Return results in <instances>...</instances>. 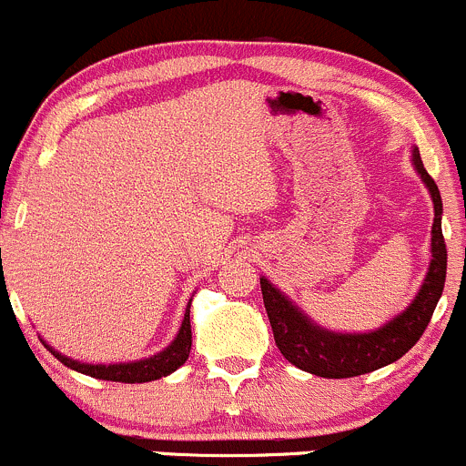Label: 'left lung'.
I'll use <instances>...</instances> for the list:
<instances>
[{"label":"left lung","instance_id":"obj_1","mask_svg":"<svg viewBox=\"0 0 466 466\" xmlns=\"http://www.w3.org/2000/svg\"><path fill=\"white\" fill-rule=\"evenodd\" d=\"M412 165L432 197L431 267L417 297L400 315L370 333H335L308 319L306 312L289 301L279 288L260 279L262 301L279 351L288 362L321 379H353L391 365L410 351L426 330L446 280V244L441 235V197L435 181L426 172L419 149H412Z\"/></svg>","mask_w":466,"mask_h":466}]
</instances>
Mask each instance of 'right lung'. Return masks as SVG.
Masks as SVG:
<instances>
[{
    "label": "right lung",
    "instance_id": "1",
    "mask_svg": "<svg viewBox=\"0 0 466 466\" xmlns=\"http://www.w3.org/2000/svg\"><path fill=\"white\" fill-rule=\"evenodd\" d=\"M45 347L54 353V358L63 362L70 370L78 371V374L92 376V379L99 380H115V383H149V380H158L163 376H169L172 371H177L183 362L190 356L192 347V326H190V303H187L186 317H183V324L178 329L177 338L169 344L167 349H163L156 356L145 358V360L136 362H119V365H87V362L72 360V358L61 356L56 349L49 347L43 339Z\"/></svg>",
    "mask_w": 466,
    "mask_h": 466
}]
</instances>
